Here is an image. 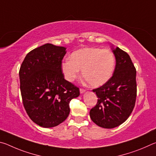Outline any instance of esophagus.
I'll return each mask as SVG.
<instances>
[{
  "label": "esophagus",
  "instance_id": "esophagus-1",
  "mask_svg": "<svg viewBox=\"0 0 156 156\" xmlns=\"http://www.w3.org/2000/svg\"><path fill=\"white\" fill-rule=\"evenodd\" d=\"M85 89H80V94H83V93H84V92H85Z\"/></svg>",
  "mask_w": 156,
  "mask_h": 156
}]
</instances>
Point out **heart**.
<instances>
[{
    "label": "heart",
    "mask_w": 156,
    "mask_h": 156,
    "mask_svg": "<svg viewBox=\"0 0 156 156\" xmlns=\"http://www.w3.org/2000/svg\"><path fill=\"white\" fill-rule=\"evenodd\" d=\"M115 65L114 54L109 49L84 48L73 52L70 59L62 62L65 78L72 82L80 74L92 87L103 85L112 77Z\"/></svg>",
    "instance_id": "heart-1"
}]
</instances>
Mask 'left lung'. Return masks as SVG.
<instances>
[{
  "instance_id": "1",
  "label": "left lung",
  "mask_w": 156,
  "mask_h": 156,
  "mask_svg": "<svg viewBox=\"0 0 156 156\" xmlns=\"http://www.w3.org/2000/svg\"><path fill=\"white\" fill-rule=\"evenodd\" d=\"M112 49L116 62L114 72L106 83L93 89L98 99L89 112L91 120L105 129L125 122L135 106L137 94L136 70L130 56L119 47Z\"/></svg>"
}]
</instances>
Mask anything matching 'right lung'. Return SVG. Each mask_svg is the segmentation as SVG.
<instances>
[{
  "mask_svg": "<svg viewBox=\"0 0 156 156\" xmlns=\"http://www.w3.org/2000/svg\"><path fill=\"white\" fill-rule=\"evenodd\" d=\"M64 47L47 43L29 52L19 71L20 88L26 112L44 128L54 127L67 119L71 100L79 88L66 80L61 65Z\"/></svg>",
  "mask_w": 156,
  "mask_h": 156,
  "instance_id": "obj_1",
  "label": "right lung"
}]
</instances>
